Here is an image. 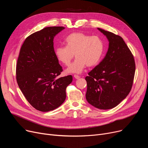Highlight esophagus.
Segmentation results:
<instances>
[{"label":"esophagus","instance_id":"1","mask_svg":"<svg viewBox=\"0 0 148 148\" xmlns=\"http://www.w3.org/2000/svg\"><path fill=\"white\" fill-rule=\"evenodd\" d=\"M74 77H75V78L76 79H78L80 78V76H79V75H77V74H74Z\"/></svg>","mask_w":148,"mask_h":148}]
</instances>
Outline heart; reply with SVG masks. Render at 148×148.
I'll use <instances>...</instances> for the list:
<instances>
[{
	"label": "heart",
	"mask_w": 148,
	"mask_h": 148,
	"mask_svg": "<svg viewBox=\"0 0 148 148\" xmlns=\"http://www.w3.org/2000/svg\"><path fill=\"white\" fill-rule=\"evenodd\" d=\"M65 46H58L54 53L57 59L65 66H69L75 56L77 57L67 71L80 73L88 66L94 67L101 60L105 51V42L98 36L82 32L70 34L64 40Z\"/></svg>",
	"instance_id": "heart-1"
}]
</instances>
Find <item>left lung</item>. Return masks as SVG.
Here are the masks:
<instances>
[{"instance_id":"1","label":"left lung","mask_w":148,"mask_h":148,"mask_svg":"<svg viewBox=\"0 0 148 148\" xmlns=\"http://www.w3.org/2000/svg\"><path fill=\"white\" fill-rule=\"evenodd\" d=\"M98 29L106 36L109 45L104 59L85 77L86 98L95 107L107 110L117 106L129 94L136 64L133 54L121 36Z\"/></svg>"}]
</instances>
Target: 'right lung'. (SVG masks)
Returning <instances> with one entry per match:
<instances>
[{
  "mask_svg": "<svg viewBox=\"0 0 148 148\" xmlns=\"http://www.w3.org/2000/svg\"><path fill=\"white\" fill-rule=\"evenodd\" d=\"M64 27H47L27 36L20 49L16 79L30 105L41 112L56 109L64 102L66 88L73 81L69 75L58 78L63 71L56 57L53 39Z\"/></svg>",
  "mask_w": 148,
  "mask_h": 148,
  "instance_id": "right-lung-1",
  "label": "right lung"
}]
</instances>
